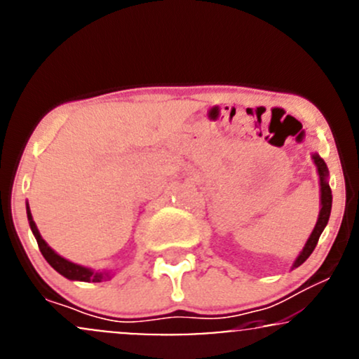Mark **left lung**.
<instances>
[{
    "label": "left lung",
    "instance_id": "8db88e82",
    "mask_svg": "<svg viewBox=\"0 0 359 359\" xmlns=\"http://www.w3.org/2000/svg\"><path fill=\"white\" fill-rule=\"evenodd\" d=\"M316 166H318V172H319V180H321V212H319V218H318V223H316L313 233H311L309 240H307L306 247L302 248L301 255L297 257L296 262H294V269L299 267V265H302L306 262L307 259H309V255L313 254L316 245H318V240L321 237L324 226L327 225V220H330V215H331V205H332V195H331V188H330V183H327V175H330V171H327V166L326 163H324V159L321 156L314 154L313 156Z\"/></svg>",
    "mask_w": 359,
    "mask_h": 359
}]
</instances>
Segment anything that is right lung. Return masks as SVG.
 Masks as SVG:
<instances>
[{
	"label": "right lung",
	"mask_w": 359,
	"mask_h": 359,
	"mask_svg": "<svg viewBox=\"0 0 359 359\" xmlns=\"http://www.w3.org/2000/svg\"><path fill=\"white\" fill-rule=\"evenodd\" d=\"M27 213H28L29 229H32L33 235H35L38 248H40L41 255L45 257L46 262L52 265V267L58 273H62L63 277H67V279H70V280H82V282H100V280H105V279H111V276H109L107 272H94V271H90V269L82 267V265L72 264V262H69V260L63 259V257L55 254L52 248L48 247V243H46L43 238H41L40 231H38L35 222H33L32 213H29L28 206H27Z\"/></svg>",
	"instance_id": "add662e5"
}]
</instances>
